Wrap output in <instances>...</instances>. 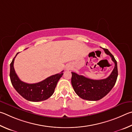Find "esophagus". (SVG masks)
Here are the masks:
<instances>
[{"label": "esophagus", "instance_id": "34e87169", "mask_svg": "<svg viewBox=\"0 0 132 132\" xmlns=\"http://www.w3.org/2000/svg\"><path fill=\"white\" fill-rule=\"evenodd\" d=\"M66 70H70V68H69V67H67Z\"/></svg>", "mask_w": 132, "mask_h": 132}]
</instances>
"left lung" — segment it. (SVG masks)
<instances>
[{"mask_svg": "<svg viewBox=\"0 0 132 132\" xmlns=\"http://www.w3.org/2000/svg\"><path fill=\"white\" fill-rule=\"evenodd\" d=\"M105 53L111 57L115 67L108 78L100 80H94L72 72L71 84L77 95L84 100H99L105 96L114 86L118 77L117 62L107 48H103Z\"/></svg>", "mask_w": 132, "mask_h": 132, "instance_id": "obj_1", "label": "left lung"}]
</instances>
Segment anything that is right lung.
<instances>
[{
  "instance_id": "obj_1",
  "label": "right lung",
  "mask_w": 132,
  "mask_h": 132,
  "mask_svg": "<svg viewBox=\"0 0 132 132\" xmlns=\"http://www.w3.org/2000/svg\"><path fill=\"white\" fill-rule=\"evenodd\" d=\"M18 54V53L10 64V78L14 88L22 97L28 101L38 102L47 100L54 93L58 81L63 75V71L40 82L32 84L25 83L19 79L14 68V61Z\"/></svg>"
}]
</instances>
